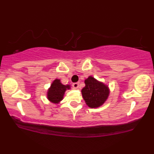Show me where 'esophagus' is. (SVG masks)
Here are the masks:
<instances>
[{
  "label": "esophagus",
  "mask_w": 154,
  "mask_h": 154,
  "mask_svg": "<svg viewBox=\"0 0 154 154\" xmlns=\"http://www.w3.org/2000/svg\"><path fill=\"white\" fill-rule=\"evenodd\" d=\"M72 86H73V88H75V89H77V88H79V83L78 82H75L72 84Z\"/></svg>",
  "instance_id": "1"
}]
</instances>
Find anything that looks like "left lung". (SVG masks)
<instances>
[{
  "mask_svg": "<svg viewBox=\"0 0 154 154\" xmlns=\"http://www.w3.org/2000/svg\"><path fill=\"white\" fill-rule=\"evenodd\" d=\"M85 87L82 88V95L86 104L91 108H97L103 105L109 95L107 86L91 76L85 80Z\"/></svg>",
  "mask_w": 154,
  "mask_h": 154,
  "instance_id": "1",
  "label": "left lung"
}]
</instances>
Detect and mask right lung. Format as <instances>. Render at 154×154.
Here are the masks:
<instances>
[{
  "instance_id": "add662e5",
  "label": "right lung",
  "mask_w": 154,
  "mask_h": 154,
  "mask_svg": "<svg viewBox=\"0 0 154 154\" xmlns=\"http://www.w3.org/2000/svg\"><path fill=\"white\" fill-rule=\"evenodd\" d=\"M70 85L61 84L60 79H56L53 82L51 88L48 91V99L52 103H58L63 99V95L67 89H69Z\"/></svg>"
}]
</instances>
